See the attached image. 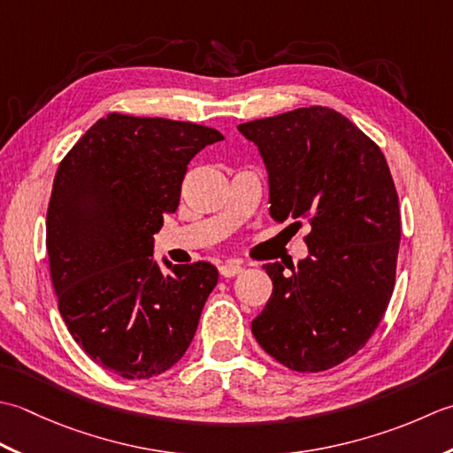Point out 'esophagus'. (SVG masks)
Here are the masks:
<instances>
[{"label": "esophagus", "mask_w": 453, "mask_h": 453, "mask_svg": "<svg viewBox=\"0 0 453 453\" xmlns=\"http://www.w3.org/2000/svg\"><path fill=\"white\" fill-rule=\"evenodd\" d=\"M242 270H244L242 264L234 262V260H228V262L219 265V272H220V275H223V278H234V275H238Z\"/></svg>", "instance_id": "34e87169"}]
</instances>
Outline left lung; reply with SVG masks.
I'll use <instances>...</instances> for the list:
<instances>
[{
  "instance_id": "1",
  "label": "left lung",
  "mask_w": 453,
  "mask_h": 453,
  "mask_svg": "<svg viewBox=\"0 0 453 453\" xmlns=\"http://www.w3.org/2000/svg\"><path fill=\"white\" fill-rule=\"evenodd\" d=\"M238 131L265 164L272 219L311 225L304 260L289 273L280 262L264 265L273 291L252 334L293 372H325L365 346L391 301L401 215L389 165L372 138L328 107Z\"/></svg>"
}]
</instances>
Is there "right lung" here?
Returning a JSON list of instances; mask_svg holds the SVG:
<instances>
[{"label":"right lung","instance_id":"right-lung-1","mask_svg":"<svg viewBox=\"0 0 453 453\" xmlns=\"http://www.w3.org/2000/svg\"><path fill=\"white\" fill-rule=\"evenodd\" d=\"M211 127L109 113L54 175L46 250L72 338L125 380L160 375L186 354L219 272L152 257L164 215L180 205L193 156L223 141Z\"/></svg>","mask_w":453,"mask_h":453}]
</instances>
